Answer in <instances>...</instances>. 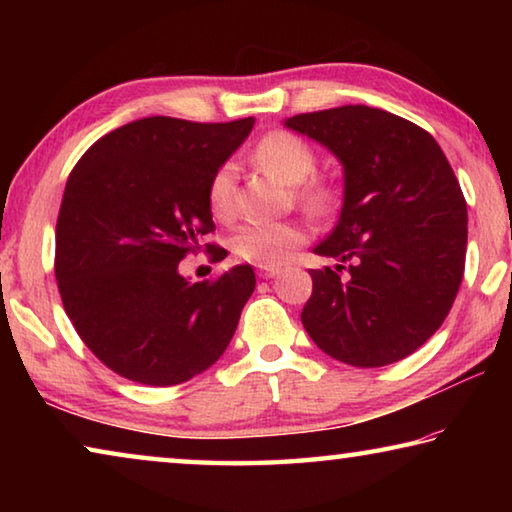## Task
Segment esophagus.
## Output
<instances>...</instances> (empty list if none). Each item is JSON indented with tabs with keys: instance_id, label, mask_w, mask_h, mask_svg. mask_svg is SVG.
Listing matches in <instances>:
<instances>
[{
	"instance_id": "obj_1",
	"label": "esophagus",
	"mask_w": 512,
	"mask_h": 512,
	"mask_svg": "<svg viewBox=\"0 0 512 512\" xmlns=\"http://www.w3.org/2000/svg\"><path fill=\"white\" fill-rule=\"evenodd\" d=\"M277 273H280V268L277 266H259V271H257V275L262 277V280H271V277H275Z\"/></svg>"
}]
</instances>
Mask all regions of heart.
Instances as JSON below:
<instances>
[{
    "label": "heart",
    "instance_id": "heart-1",
    "mask_svg": "<svg viewBox=\"0 0 512 512\" xmlns=\"http://www.w3.org/2000/svg\"><path fill=\"white\" fill-rule=\"evenodd\" d=\"M255 162L280 183L296 187V201L309 214H325L334 203V187L316 171L318 155L307 140L291 131H273L255 144ZM207 203L216 219H230L237 205V169L225 162L212 173L207 185ZM307 239L302 225L282 223H248L241 225L232 237V253L255 266H280L293 250Z\"/></svg>",
    "mask_w": 512,
    "mask_h": 512
}]
</instances>
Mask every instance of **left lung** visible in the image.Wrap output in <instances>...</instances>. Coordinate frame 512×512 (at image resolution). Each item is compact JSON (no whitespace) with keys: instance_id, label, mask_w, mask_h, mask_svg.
<instances>
[{"instance_id":"obj_1","label":"left lung","mask_w":512,"mask_h":512,"mask_svg":"<svg viewBox=\"0 0 512 512\" xmlns=\"http://www.w3.org/2000/svg\"><path fill=\"white\" fill-rule=\"evenodd\" d=\"M284 126L327 146L345 183L339 223L314 248L339 264L309 271L302 325L348 366L409 357L443 325L465 271L467 205L443 149L409 119L370 106L307 112Z\"/></svg>"}]
</instances>
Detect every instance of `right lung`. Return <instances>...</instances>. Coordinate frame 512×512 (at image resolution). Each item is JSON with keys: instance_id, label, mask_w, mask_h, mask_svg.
<instances>
[{"instance_id": "add662e5", "label": "right lung", "mask_w": 512, "mask_h": 512, "mask_svg": "<svg viewBox=\"0 0 512 512\" xmlns=\"http://www.w3.org/2000/svg\"><path fill=\"white\" fill-rule=\"evenodd\" d=\"M255 119L144 117L94 142L65 185L56 280L83 343L117 375L176 386L219 361L255 291L248 264L189 282L178 264L214 232L207 185ZM219 262L225 250L205 244Z\"/></svg>"}]
</instances>
